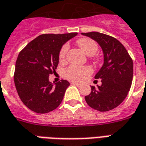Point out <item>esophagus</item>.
Masks as SVG:
<instances>
[{"label": "esophagus", "mask_w": 146, "mask_h": 146, "mask_svg": "<svg viewBox=\"0 0 146 146\" xmlns=\"http://www.w3.org/2000/svg\"><path fill=\"white\" fill-rule=\"evenodd\" d=\"M71 84H72L73 85L77 86V87H80V86H81V84H78V83H76V82H72Z\"/></svg>", "instance_id": "1"}]
</instances>
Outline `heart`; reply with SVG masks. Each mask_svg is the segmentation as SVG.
<instances>
[{
	"label": "heart",
	"mask_w": 146,
	"mask_h": 146,
	"mask_svg": "<svg viewBox=\"0 0 146 146\" xmlns=\"http://www.w3.org/2000/svg\"><path fill=\"white\" fill-rule=\"evenodd\" d=\"M76 44L88 55H93L98 51V44L92 39L87 38V37L80 38L76 40ZM68 48H69L68 44H66L60 49L58 54V58L60 61L65 60ZM64 73L67 79L76 82H82L88 78V76L93 73V70L91 67L87 66H81L72 65L66 69Z\"/></svg>",
	"instance_id": "heart-1"
}]
</instances>
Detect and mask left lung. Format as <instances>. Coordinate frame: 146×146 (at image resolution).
I'll list each match as a JSON object with an SVG mask.
<instances>
[{"mask_svg":"<svg viewBox=\"0 0 146 146\" xmlns=\"http://www.w3.org/2000/svg\"><path fill=\"white\" fill-rule=\"evenodd\" d=\"M82 34L97 42L104 54V63L95 76L102 80V85L92 86L85 101L92 109L110 111L122 103L128 94L133 79V61L124 46L113 36L98 32Z\"/></svg>","mask_w":146,"mask_h":146,"instance_id":"1","label":"left lung"}]
</instances>
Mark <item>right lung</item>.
<instances>
[{
	"mask_svg": "<svg viewBox=\"0 0 146 146\" xmlns=\"http://www.w3.org/2000/svg\"><path fill=\"white\" fill-rule=\"evenodd\" d=\"M76 35L42 34L19 52L15 62V85L21 101L30 110L47 113L61 104L70 83L62 80L53 85L49 75L55 72L62 45Z\"/></svg>",
	"mask_w": 146,
	"mask_h": 146,
	"instance_id": "right-lung-1",
	"label": "right lung"
}]
</instances>
